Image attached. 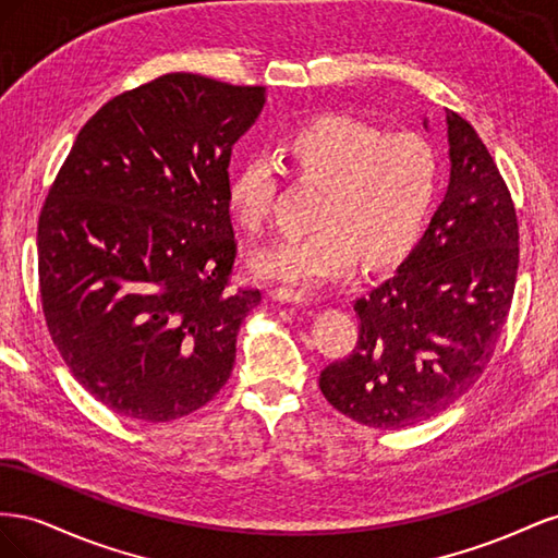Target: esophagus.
Segmentation results:
<instances>
[{
	"mask_svg": "<svg viewBox=\"0 0 558 558\" xmlns=\"http://www.w3.org/2000/svg\"><path fill=\"white\" fill-rule=\"evenodd\" d=\"M269 298L275 302H281V305H310V295L293 289H275L269 291Z\"/></svg>",
	"mask_w": 558,
	"mask_h": 558,
	"instance_id": "1",
	"label": "esophagus"
}]
</instances>
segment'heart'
I'll return each mask as SVG.
<instances>
[{
	"label": "heart",
	"instance_id": "b5f03b06",
	"mask_svg": "<svg viewBox=\"0 0 558 558\" xmlns=\"http://www.w3.org/2000/svg\"><path fill=\"white\" fill-rule=\"evenodd\" d=\"M283 156L302 179L324 183L305 234L260 246L251 267L260 279L312 289L349 275L361 256L379 265L408 248L426 226L440 189V156L416 132H384L361 118L324 113L295 128ZM279 160L258 150L230 177L228 199L238 221L258 230L279 191Z\"/></svg>",
	"mask_w": 558,
	"mask_h": 558
}]
</instances>
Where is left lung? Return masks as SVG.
Wrapping results in <instances>:
<instances>
[{
    "label": "left lung",
    "mask_w": 558,
    "mask_h": 558,
    "mask_svg": "<svg viewBox=\"0 0 558 558\" xmlns=\"http://www.w3.org/2000/svg\"><path fill=\"white\" fill-rule=\"evenodd\" d=\"M451 174L424 238L356 300L359 342L320 373L344 416L398 430L445 412L492 361L508 318L519 226L508 185L465 118L447 109Z\"/></svg>",
    "instance_id": "obj_1"
}]
</instances>
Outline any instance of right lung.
<instances>
[{"mask_svg":"<svg viewBox=\"0 0 558 558\" xmlns=\"http://www.w3.org/2000/svg\"><path fill=\"white\" fill-rule=\"evenodd\" d=\"M263 86L165 74L81 128L39 216L48 332L76 381L116 414L162 424L228 381L260 291H228L232 146Z\"/></svg>","mask_w":558,"mask_h":558,"instance_id":"obj_1","label":"right lung"}]
</instances>
